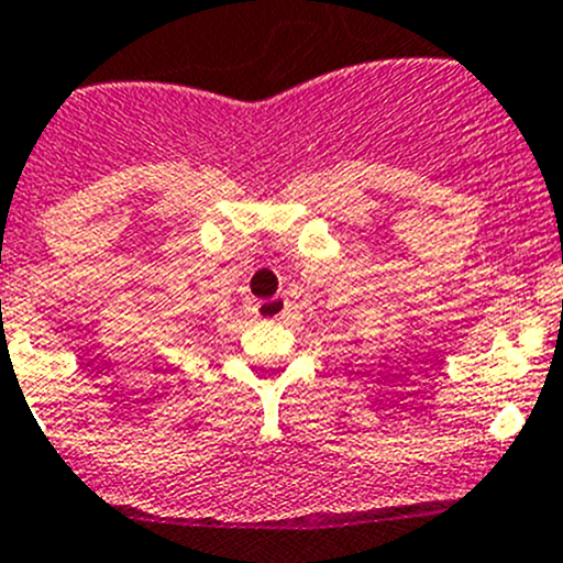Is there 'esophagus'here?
Instances as JSON below:
<instances>
[{"instance_id":"esophagus-1","label":"esophagus","mask_w":563,"mask_h":563,"mask_svg":"<svg viewBox=\"0 0 563 563\" xmlns=\"http://www.w3.org/2000/svg\"><path fill=\"white\" fill-rule=\"evenodd\" d=\"M255 311L261 319H280L283 311H286V300L283 297H269V300L257 302Z\"/></svg>"}]
</instances>
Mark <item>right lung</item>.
Wrapping results in <instances>:
<instances>
[{
    "instance_id": "add662e5",
    "label": "right lung",
    "mask_w": 563,
    "mask_h": 563,
    "mask_svg": "<svg viewBox=\"0 0 563 563\" xmlns=\"http://www.w3.org/2000/svg\"><path fill=\"white\" fill-rule=\"evenodd\" d=\"M205 317H207V313H205Z\"/></svg>"
}]
</instances>
